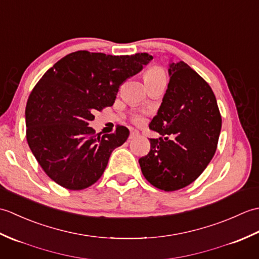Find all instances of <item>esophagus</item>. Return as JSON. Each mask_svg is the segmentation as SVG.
Returning <instances> with one entry per match:
<instances>
[{
	"instance_id": "obj_1",
	"label": "esophagus",
	"mask_w": 259,
	"mask_h": 259,
	"mask_svg": "<svg viewBox=\"0 0 259 259\" xmlns=\"http://www.w3.org/2000/svg\"><path fill=\"white\" fill-rule=\"evenodd\" d=\"M140 134H139V131L138 130H131L130 131V136H129V139L131 140V139H134V138H136V137H138Z\"/></svg>"
}]
</instances>
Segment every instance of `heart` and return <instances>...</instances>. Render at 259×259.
<instances>
[{
    "label": "heart",
    "mask_w": 259,
    "mask_h": 259,
    "mask_svg": "<svg viewBox=\"0 0 259 259\" xmlns=\"http://www.w3.org/2000/svg\"><path fill=\"white\" fill-rule=\"evenodd\" d=\"M161 75L164 76L163 71L160 68H150L149 70H147V72L145 73V80L152 79V78H156V76H161ZM135 121H136V122H140L141 118L136 117Z\"/></svg>",
    "instance_id": "obj_1"
}]
</instances>
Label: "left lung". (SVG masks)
<instances>
[{
	"instance_id": "left-lung-1",
	"label": "left lung",
	"mask_w": 259,
	"mask_h": 259,
	"mask_svg": "<svg viewBox=\"0 0 259 259\" xmlns=\"http://www.w3.org/2000/svg\"><path fill=\"white\" fill-rule=\"evenodd\" d=\"M168 72V89L149 124L162 137L150 139V151L139 163L152 186L175 191L195 181L210 162L222 115L211 88L188 64L171 62Z\"/></svg>"
}]
</instances>
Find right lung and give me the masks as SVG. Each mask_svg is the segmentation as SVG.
<instances>
[{
	"label": "right lung",
	"instance_id": "obj_1",
	"mask_svg": "<svg viewBox=\"0 0 259 259\" xmlns=\"http://www.w3.org/2000/svg\"><path fill=\"white\" fill-rule=\"evenodd\" d=\"M152 60L148 53L109 56L76 51L49 69L32 90L25 108L26 140L38 164L53 181L70 190L99 180L110 155L129 130L96 135L93 112L114 103L119 87Z\"/></svg>",
	"mask_w": 259,
	"mask_h": 259
}]
</instances>
